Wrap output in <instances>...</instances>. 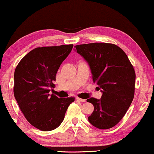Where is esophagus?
<instances>
[{
    "label": "esophagus",
    "instance_id": "34e87169",
    "mask_svg": "<svg viewBox=\"0 0 154 154\" xmlns=\"http://www.w3.org/2000/svg\"><path fill=\"white\" fill-rule=\"evenodd\" d=\"M76 100L79 101V102H86V100H85V99H81V98H79V97H76Z\"/></svg>",
    "mask_w": 154,
    "mask_h": 154
}]
</instances>
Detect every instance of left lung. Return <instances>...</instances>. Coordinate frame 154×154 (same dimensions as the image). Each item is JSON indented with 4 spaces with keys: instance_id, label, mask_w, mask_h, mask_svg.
<instances>
[{
    "instance_id": "left-lung-1",
    "label": "left lung",
    "mask_w": 154,
    "mask_h": 154,
    "mask_svg": "<svg viewBox=\"0 0 154 154\" xmlns=\"http://www.w3.org/2000/svg\"><path fill=\"white\" fill-rule=\"evenodd\" d=\"M75 48L89 63L93 82L102 91L100 100H87L94 106L89 122L100 129L112 128L122 119L133 101L136 79L133 65L116 45L94 42Z\"/></svg>"
}]
</instances>
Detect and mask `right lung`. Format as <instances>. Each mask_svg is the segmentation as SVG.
Here are the masks:
<instances>
[{"label":"right lung","mask_w":154,"mask_h":154,"mask_svg":"<svg viewBox=\"0 0 154 154\" xmlns=\"http://www.w3.org/2000/svg\"><path fill=\"white\" fill-rule=\"evenodd\" d=\"M73 45L39 47L24 56L15 68L13 93L21 112L31 125L44 131L61 124L72 97L50 94L60 65Z\"/></svg>","instance_id":"right-lung-1"}]
</instances>
